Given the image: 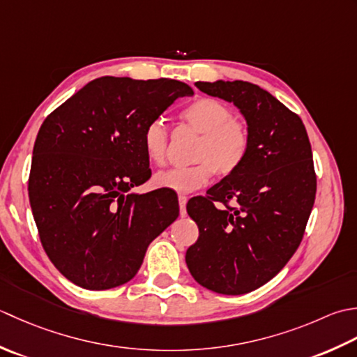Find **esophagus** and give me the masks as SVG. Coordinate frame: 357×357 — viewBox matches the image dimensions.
I'll return each mask as SVG.
<instances>
[{
  "label": "esophagus",
  "instance_id": "1",
  "mask_svg": "<svg viewBox=\"0 0 357 357\" xmlns=\"http://www.w3.org/2000/svg\"><path fill=\"white\" fill-rule=\"evenodd\" d=\"M186 203H188L186 195H178V206H180V215L181 217L186 215Z\"/></svg>",
  "mask_w": 357,
  "mask_h": 357
}]
</instances>
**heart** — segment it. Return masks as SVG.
<instances>
[{
  "label": "heart",
  "mask_w": 357,
  "mask_h": 357,
  "mask_svg": "<svg viewBox=\"0 0 357 357\" xmlns=\"http://www.w3.org/2000/svg\"><path fill=\"white\" fill-rule=\"evenodd\" d=\"M181 120L202 134L194 152L197 163L157 172L152 181L157 188L189 194L213 180L214 174L229 176L248 155L251 138L245 123L234 119L231 109L214 98H200L181 112ZM168 129L155 119L142 132L143 152L151 163L162 165L168 149Z\"/></svg>",
  "instance_id": "1"
}]
</instances>
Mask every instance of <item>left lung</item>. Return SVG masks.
Wrapping results in <instances>:
<instances>
[{"label": "left lung", "instance_id": "8db88e82", "mask_svg": "<svg viewBox=\"0 0 357 357\" xmlns=\"http://www.w3.org/2000/svg\"><path fill=\"white\" fill-rule=\"evenodd\" d=\"M195 86L234 103L251 144L236 172L188 203L199 238L186 251V265L214 293L246 294L271 280L302 242L316 199L311 144L299 115L257 84L219 79Z\"/></svg>", "mask_w": 357, "mask_h": 357}]
</instances>
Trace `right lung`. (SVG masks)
Wrapping results in <instances>:
<instances>
[{
	"instance_id": "obj_1",
	"label": "right lung",
	"mask_w": 357,
	"mask_h": 357,
	"mask_svg": "<svg viewBox=\"0 0 357 357\" xmlns=\"http://www.w3.org/2000/svg\"><path fill=\"white\" fill-rule=\"evenodd\" d=\"M192 93L177 79L100 77L43 121L29 200L43 248L72 283L98 291L129 282L178 217L174 200L130 189L151 177L144 126Z\"/></svg>"
}]
</instances>
